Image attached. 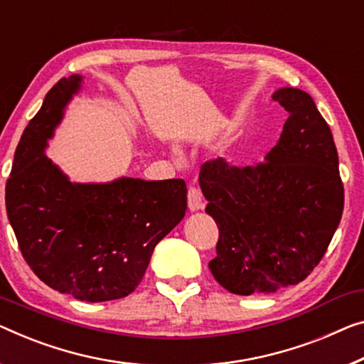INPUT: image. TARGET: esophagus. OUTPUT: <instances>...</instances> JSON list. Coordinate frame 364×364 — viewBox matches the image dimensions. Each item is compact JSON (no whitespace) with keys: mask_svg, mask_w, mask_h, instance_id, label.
Here are the masks:
<instances>
[{"mask_svg":"<svg viewBox=\"0 0 364 364\" xmlns=\"http://www.w3.org/2000/svg\"><path fill=\"white\" fill-rule=\"evenodd\" d=\"M188 208L191 213H196V210L204 208V200L203 196H200L198 188H189L188 189Z\"/></svg>","mask_w":364,"mask_h":364,"instance_id":"1","label":"esophagus"}]
</instances>
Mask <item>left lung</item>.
Wrapping results in <instances>:
<instances>
[{"mask_svg": "<svg viewBox=\"0 0 364 364\" xmlns=\"http://www.w3.org/2000/svg\"><path fill=\"white\" fill-rule=\"evenodd\" d=\"M289 112L278 144L257 166L205 161L199 184L219 227L209 268L232 294L276 292L306 279L340 224L343 183L328 124L306 91L273 93Z\"/></svg>", "mask_w": 364, "mask_h": 364, "instance_id": "left-lung-1", "label": "left lung"}]
</instances>
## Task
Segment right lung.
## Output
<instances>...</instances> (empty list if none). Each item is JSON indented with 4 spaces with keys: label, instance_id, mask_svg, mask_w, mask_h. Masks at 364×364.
Returning <instances> with one entry per match:
<instances>
[{
    "label": "right lung",
    "instance_id": "obj_1",
    "mask_svg": "<svg viewBox=\"0 0 364 364\" xmlns=\"http://www.w3.org/2000/svg\"><path fill=\"white\" fill-rule=\"evenodd\" d=\"M81 83V75L62 78L27 124L6 183V213L37 278L78 301L102 302L139 286L155 245L184 217L188 189L183 180L70 181L46 149Z\"/></svg>",
    "mask_w": 364,
    "mask_h": 364
}]
</instances>
